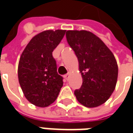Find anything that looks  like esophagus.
<instances>
[{"instance_id":"obj_1","label":"esophagus","mask_w":133,"mask_h":133,"mask_svg":"<svg viewBox=\"0 0 133 133\" xmlns=\"http://www.w3.org/2000/svg\"><path fill=\"white\" fill-rule=\"evenodd\" d=\"M64 78H65V79L66 80V81L69 79V73H67V74H66V75H64Z\"/></svg>"}]
</instances>
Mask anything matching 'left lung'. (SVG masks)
Masks as SVG:
<instances>
[{"label":"left lung","instance_id":"obj_1","mask_svg":"<svg viewBox=\"0 0 133 133\" xmlns=\"http://www.w3.org/2000/svg\"><path fill=\"white\" fill-rule=\"evenodd\" d=\"M66 41L78 61L83 83L74 94L80 104L97 107L115 89L118 68L113 53L97 35L87 30H68Z\"/></svg>","mask_w":133,"mask_h":133}]
</instances>
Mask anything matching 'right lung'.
<instances>
[{
	"label": "right lung",
	"mask_w": 133,
	"mask_h": 133,
	"mask_svg": "<svg viewBox=\"0 0 133 133\" xmlns=\"http://www.w3.org/2000/svg\"><path fill=\"white\" fill-rule=\"evenodd\" d=\"M66 30H45L30 40L21 54L18 68V81L29 101L39 107L52 104L63 87L52 52Z\"/></svg>",
	"instance_id": "right-lung-1"
}]
</instances>
